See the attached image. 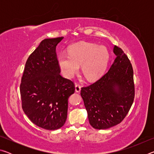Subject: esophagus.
<instances>
[{"label":"esophagus","mask_w":154,"mask_h":154,"mask_svg":"<svg viewBox=\"0 0 154 154\" xmlns=\"http://www.w3.org/2000/svg\"><path fill=\"white\" fill-rule=\"evenodd\" d=\"M81 91V86L79 85L76 84L75 85V92H80Z\"/></svg>","instance_id":"esophagus-1"}]
</instances>
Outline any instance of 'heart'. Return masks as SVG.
<instances>
[{
    "label": "heart",
    "mask_w": 154,
    "mask_h": 154,
    "mask_svg": "<svg viewBox=\"0 0 154 154\" xmlns=\"http://www.w3.org/2000/svg\"><path fill=\"white\" fill-rule=\"evenodd\" d=\"M109 53L105 47L90 43H81L72 45L69 54H59L58 62L62 75L71 79L82 65V71L88 81L98 79L107 66Z\"/></svg>",
    "instance_id": "obj_1"
}]
</instances>
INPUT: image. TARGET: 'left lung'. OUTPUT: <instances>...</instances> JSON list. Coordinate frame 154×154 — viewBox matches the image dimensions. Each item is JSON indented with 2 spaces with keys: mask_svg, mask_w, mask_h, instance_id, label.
<instances>
[{
  "mask_svg": "<svg viewBox=\"0 0 154 154\" xmlns=\"http://www.w3.org/2000/svg\"><path fill=\"white\" fill-rule=\"evenodd\" d=\"M113 51L116 58L108 72L81 90L89 122L95 129H107L120 123L134 100L132 64L121 48L115 45Z\"/></svg>",
  "mask_w": 154,
  "mask_h": 154,
  "instance_id": "obj_1",
  "label": "left lung"
}]
</instances>
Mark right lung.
<instances>
[{
  "label": "right lung",
  "instance_id": "add662e5",
  "mask_svg": "<svg viewBox=\"0 0 154 154\" xmlns=\"http://www.w3.org/2000/svg\"><path fill=\"white\" fill-rule=\"evenodd\" d=\"M64 37L45 38L28 57L20 85L22 109L32 123L46 130L63 126L68 98L75 92L71 80L60 75L56 46Z\"/></svg>",
  "mask_w": 154,
  "mask_h": 154
}]
</instances>
